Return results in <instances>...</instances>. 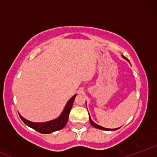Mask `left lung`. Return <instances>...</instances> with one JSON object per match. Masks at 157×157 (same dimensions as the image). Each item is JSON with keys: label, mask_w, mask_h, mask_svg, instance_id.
Masks as SVG:
<instances>
[{"label": "left lung", "mask_w": 157, "mask_h": 157, "mask_svg": "<svg viewBox=\"0 0 157 157\" xmlns=\"http://www.w3.org/2000/svg\"><path fill=\"white\" fill-rule=\"evenodd\" d=\"M122 57H123L124 59H125V60H127L128 61V62H129V60H128V59L126 58L125 57H124L123 55H122ZM89 120H90V122H91V125H92L93 127L96 128L100 129V130H105V131H116V130H117V129L120 128H113V129H111V128H104V127H102V126H100V125H97V124H96V123H94V122L92 121V120H91V117H90V115H89Z\"/></svg>", "instance_id": "1"}]
</instances>
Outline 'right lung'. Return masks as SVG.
Returning a JSON list of instances; mask_svg holds the SVG:
<instances>
[{
  "mask_svg": "<svg viewBox=\"0 0 157 157\" xmlns=\"http://www.w3.org/2000/svg\"><path fill=\"white\" fill-rule=\"evenodd\" d=\"M76 96L77 94H75L68 100L66 106H65L63 111L61 113L60 116H59V117L55 119V120H51V121L44 122H33L29 121V120L23 118L20 113L19 116L21 120H22V121L26 125L33 128L34 130L37 131V132L41 133V134H51V133L55 132L56 131L61 130L66 125L68 122V116H69L70 111H71V108H72L73 102L75 101V99Z\"/></svg>",
  "mask_w": 157,
  "mask_h": 157,
  "instance_id": "right-lung-1",
  "label": "right lung"
}]
</instances>
